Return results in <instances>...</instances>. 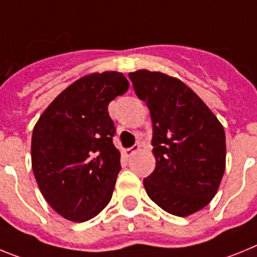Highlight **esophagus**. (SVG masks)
I'll use <instances>...</instances> for the list:
<instances>
[{
    "mask_svg": "<svg viewBox=\"0 0 257 257\" xmlns=\"http://www.w3.org/2000/svg\"><path fill=\"white\" fill-rule=\"evenodd\" d=\"M140 150V145H135V146L129 147V149H125V150L122 151V154L126 156V158H129V156H132L133 154H136L137 151Z\"/></svg>",
    "mask_w": 257,
    "mask_h": 257,
    "instance_id": "obj_1",
    "label": "esophagus"
}]
</instances>
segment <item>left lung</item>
<instances>
[{
	"label": "left lung",
	"mask_w": 257,
	"mask_h": 257,
	"mask_svg": "<svg viewBox=\"0 0 257 257\" xmlns=\"http://www.w3.org/2000/svg\"><path fill=\"white\" fill-rule=\"evenodd\" d=\"M129 77L153 121L156 167L144 180L145 190L171 215H193L211 202L224 176V126L177 77L149 70L131 72Z\"/></svg>",
	"instance_id": "left-lung-1"
}]
</instances>
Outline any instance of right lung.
<instances>
[{"label": "right lung", "instance_id": "add662e5", "mask_svg": "<svg viewBox=\"0 0 257 257\" xmlns=\"http://www.w3.org/2000/svg\"><path fill=\"white\" fill-rule=\"evenodd\" d=\"M128 88L116 71L82 76L46 107L33 128L36 182L49 206L70 221H88L110 203L121 166L107 107Z\"/></svg>", "mask_w": 257, "mask_h": 257}]
</instances>
